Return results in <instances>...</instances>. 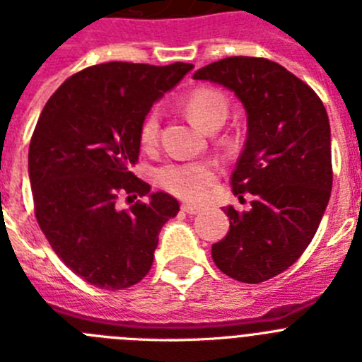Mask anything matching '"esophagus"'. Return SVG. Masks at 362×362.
<instances>
[{
  "instance_id": "esophagus-1",
  "label": "esophagus",
  "mask_w": 362,
  "mask_h": 362,
  "mask_svg": "<svg viewBox=\"0 0 362 362\" xmlns=\"http://www.w3.org/2000/svg\"><path fill=\"white\" fill-rule=\"evenodd\" d=\"M200 205H194V204H182V211H184V213H187V214H197V213H200Z\"/></svg>"
}]
</instances>
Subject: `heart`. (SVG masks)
<instances>
[{
    "instance_id": "heart-1",
    "label": "heart",
    "mask_w": 362,
    "mask_h": 362,
    "mask_svg": "<svg viewBox=\"0 0 362 362\" xmlns=\"http://www.w3.org/2000/svg\"><path fill=\"white\" fill-rule=\"evenodd\" d=\"M185 112L194 124L213 132L226 122L229 115V100L214 88H197L185 99ZM158 115L149 112L141 124V144L153 149L158 144ZM158 184L178 198L189 202L204 200L216 180V168L211 162H182L168 164L158 171Z\"/></svg>"
}]
</instances>
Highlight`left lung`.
Returning <instances> with one entry per match:
<instances>
[{"label": "left lung", "mask_w": 362, "mask_h": 362, "mask_svg": "<svg viewBox=\"0 0 362 362\" xmlns=\"http://www.w3.org/2000/svg\"><path fill=\"white\" fill-rule=\"evenodd\" d=\"M193 77L234 92L249 126L230 185L238 198L254 200L245 213L223 209L230 227L213 245V259L236 281H267L298 262L330 200L327 110L307 83L263 57H226Z\"/></svg>", "instance_id": "8db88e82"}]
</instances>
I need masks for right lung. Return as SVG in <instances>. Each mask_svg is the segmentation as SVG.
Returning <instances> with one entry per match:
<instances>
[{"label":"right lung","instance_id":"obj_1","mask_svg":"<svg viewBox=\"0 0 362 362\" xmlns=\"http://www.w3.org/2000/svg\"><path fill=\"white\" fill-rule=\"evenodd\" d=\"M193 68L103 63L64 81L45 104L28 149L37 223L54 252L77 276L120 291L149 272L158 233L180 205L132 168L141 151V124L153 103ZM149 196L129 210L116 202Z\"/></svg>","mask_w":362,"mask_h":362}]
</instances>
